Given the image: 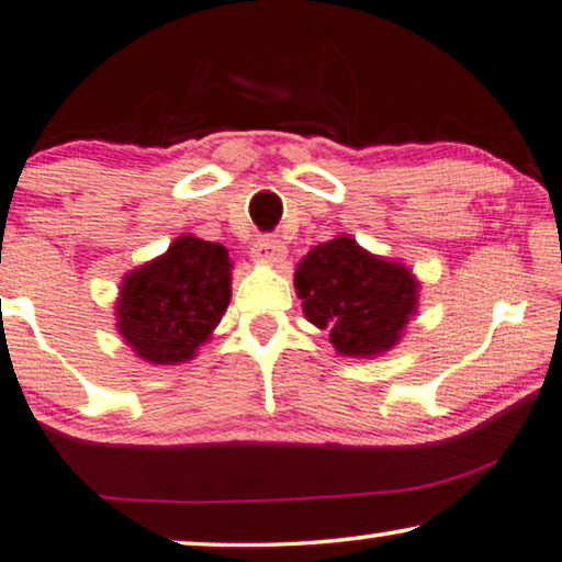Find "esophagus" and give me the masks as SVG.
Returning a JSON list of instances; mask_svg holds the SVG:
<instances>
[{"instance_id":"1","label":"esophagus","mask_w":562,"mask_h":562,"mask_svg":"<svg viewBox=\"0 0 562 562\" xmlns=\"http://www.w3.org/2000/svg\"><path fill=\"white\" fill-rule=\"evenodd\" d=\"M254 256L258 258V261L279 263L286 258V246H283L276 235H261V238L254 243Z\"/></svg>"}]
</instances>
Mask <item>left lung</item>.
Returning <instances> with one entry per match:
<instances>
[{"instance_id":"8db88e82","label":"left lung","mask_w":562,"mask_h":562,"mask_svg":"<svg viewBox=\"0 0 562 562\" xmlns=\"http://www.w3.org/2000/svg\"><path fill=\"white\" fill-rule=\"evenodd\" d=\"M294 279L306 319L327 329L341 355L387 352L416 312L408 268L370 256L347 235L308 250Z\"/></svg>"}]
</instances>
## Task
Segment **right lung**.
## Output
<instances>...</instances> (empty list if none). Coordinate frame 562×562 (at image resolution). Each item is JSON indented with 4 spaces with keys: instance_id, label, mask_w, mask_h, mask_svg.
Listing matches in <instances>:
<instances>
[{
    "instance_id": "right-lung-1",
    "label": "right lung",
    "mask_w": 562,
    "mask_h": 562,
    "mask_svg": "<svg viewBox=\"0 0 562 562\" xmlns=\"http://www.w3.org/2000/svg\"><path fill=\"white\" fill-rule=\"evenodd\" d=\"M227 301V250L221 243L182 235L165 256L124 279L116 304L119 331L146 362H187L221 324Z\"/></svg>"
}]
</instances>
